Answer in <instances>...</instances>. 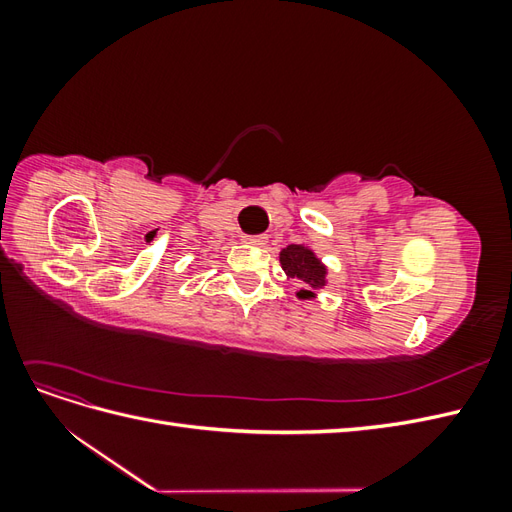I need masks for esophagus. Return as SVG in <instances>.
Listing matches in <instances>:
<instances>
[{
	"label": "esophagus",
	"mask_w": 512,
	"mask_h": 512,
	"mask_svg": "<svg viewBox=\"0 0 512 512\" xmlns=\"http://www.w3.org/2000/svg\"><path fill=\"white\" fill-rule=\"evenodd\" d=\"M247 243L254 245V247H265L269 243V237L267 235H258V237H250L247 239Z\"/></svg>",
	"instance_id": "34e87169"
}]
</instances>
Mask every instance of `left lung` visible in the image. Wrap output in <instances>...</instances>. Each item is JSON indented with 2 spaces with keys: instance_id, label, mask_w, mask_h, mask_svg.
<instances>
[{
  "instance_id": "8db88e82",
  "label": "left lung",
  "mask_w": 512,
  "mask_h": 512,
  "mask_svg": "<svg viewBox=\"0 0 512 512\" xmlns=\"http://www.w3.org/2000/svg\"><path fill=\"white\" fill-rule=\"evenodd\" d=\"M280 265L286 273V280H297L303 288L297 292V299L312 301L318 297V290L329 284V267L314 252L309 243H290L280 250Z\"/></svg>"
}]
</instances>
